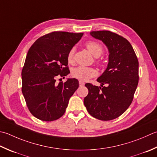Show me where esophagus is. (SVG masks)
Masks as SVG:
<instances>
[{
  "label": "esophagus",
  "mask_w": 157,
  "mask_h": 157,
  "mask_svg": "<svg viewBox=\"0 0 157 157\" xmlns=\"http://www.w3.org/2000/svg\"><path fill=\"white\" fill-rule=\"evenodd\" d=\"M79 86H84V82H83L82 81H79Z\"/></svg>",
  "instance_id": "34e87169"
}]
</instances>
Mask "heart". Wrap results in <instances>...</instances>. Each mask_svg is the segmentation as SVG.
<instances>
[{"label": "heart", "mask_w": 157, "mask_h": 157, "mask_svg": "<svg viewBox=\"0 0 157 157\" xmlns=\"http://www.w3.org/2000/svg\"><path fill=\"white\" fill-rule=\"evenodd\" d=\"M85 46L88 50V51L93 55L94 57L100 56L103 53V49L102 45L99 43L93 41H87L85 44ZM75 48H72L69 50L68 54H67V60L69 63H73L74 59ZM71 75L76 79H79V81L86 82L88 79H90L93 77L97 75L96 70L91 67H87L84 66H79L73 69L71 71Z\"/></svg>", "instance_id": "obj_1"}]
</instances>
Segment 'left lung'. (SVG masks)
<instances>
[{
	"mask_svg": "<svg viewBox=\"0 0 157 157\" xmlns=\"http://www.w3.org/2000/svg\"><path fill=\"white\" fill-rule=\"evenodd\" d=\"M90 35L107 46L109 62L97 79L101 86L85 84L88 94L84 103L94 118L111 121L122 115L133 101L139 82V63L133 47L123 36L108 30L93 31Z\"/></svg>",
	"mask_w": 157,
	"mask_h": 157,
	"instance_id": "obj_1",
	"label": "left lung"
}]
</instances>
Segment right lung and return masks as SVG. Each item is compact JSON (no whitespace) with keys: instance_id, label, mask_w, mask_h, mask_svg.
Here are the masks:
<instances>
[{"instance_id":"obj_1","label":"right lung","mask_w":157,"mask_h":157,"mask_svg":"<svg viewBox=\"0 0 157 157\" xmlns=\"http://www.w3.org/2000/svg\"><path fill=\"white\" fill-rule=\"evenodd\" d=\"M82 36L55 31L39 37L30 48L21 71V91L28 108L36 118L53 121L65 112L79 82L75 78L58 84L56 81L57 77L70 73L67 54Z\"/></svg>"}]
</instances>
